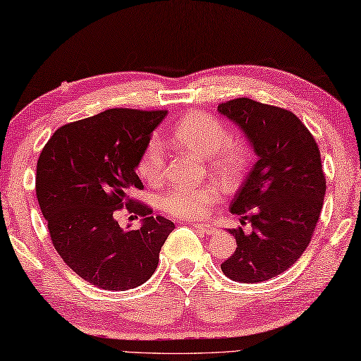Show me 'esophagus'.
Listing matches in <instances>:
<instances>
[{"instance_id":"1","label":"esophagus","mask_w":361,"mask_h":361,"mask_svg":"<svg viewBox=\"0 0 361 361\" xmlns=\"http://www.w3.org/2000/svg\"><path fill=\"white\" fill-rule=\"evenodd\" d=\"M195 228L204 235H216L219 232V228L216 226H211V224H195Z\"/></svg>"}]
</instances>
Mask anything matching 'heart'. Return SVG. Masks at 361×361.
I'll return each instance as SVG.
<instances>
[{"label": "heart", "instance_id": "obj_1", "mask_svg": "<svg viewBox=\"0 0 361 361\" xmlns=\"http://www.w3.org/2000/svg\"><path fill=\"white\" fill-rule=\"evenodd\" d=\"M171 135L180 149L208 158L216 173L228 184L238 179L250 161V149L245 142L230 137L226 123L206 111L195 110L182 116L171 129ZM137 173L149 184L163 179L164 149L157 137L147 142L139 158ZM219 200L221 188L216 184L174 187L161 198V208L177 219H203Z\"/></svg>", "mask_w": 361, "mask_h": 361}]
</instances>
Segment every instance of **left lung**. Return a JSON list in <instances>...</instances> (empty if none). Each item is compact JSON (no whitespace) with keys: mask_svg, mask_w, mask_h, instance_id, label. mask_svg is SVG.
<instances>
[{"mask_svg":"<svg viewBox=\"0 0 361 361\" xmlns=\"http://www.w3.org/2000/svg\"><path fill=\"white\" fill-rule=\"evenodd\" d=\"M250 140L257 161L230 204L241 226L236 250L221 269L230 280L259 283L283 274L309 246L323 208L326 179L318 145L293 111L240 97L217 105Z\"/></svg>","mask_w":361,"mask_h":361,"instance_id":"1","label":"left lung"}]
</instances>
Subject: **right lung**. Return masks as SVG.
I'll list each match as a JSON object with an SVG mask.
<instances>
[{
  "mask_svg": "<svg viewBox=\"0 0 361 361\" xmlns=\"http://www.w3.org/2000/svg\"><path fill=\"white\" fill-rule=\"evenodd\" d=\"M166 110L110 109L59 128L38 158L37 198L59 256L82 280L110 291L140 286L157 270L174 224L128 197L144 185L139 158ZM127 204L145 217L137 231L117 226Z\"/></svg>",
  "mask_w": 361,
  "mask_h": 361,
  "instance_id": "right-lung-1",
  "label": "right lung"
}]
</instances>
